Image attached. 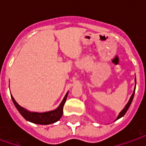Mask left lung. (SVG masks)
Here are the masks:
<instances>
[{
    "label": "left lung",
    "instance_id": "1",
    "mask_svg": "<svg viewBox=\"0 0 146 146\" xmlns=\"http://www.w3.org/2000/svg\"><path fill=\"white\" fill-rule=\"evenodd\" d=\"M135 81H136V80H135ZM136 88V87H135ZM134 93H135V90H134V92H133V93H132V97L130 98V99H129V101H128V102H127V104L126 106H125V107L123 108V110L121 111L120 113H119V116L117 117V119H119V118H121V117H123V115L126 114V112L127 111V110H128V108H129V106H130V105H131V103H132V99H133V97H134Z\"/></svg>",
    "mask_w": 146,
    "mask_h": 146
}]
</instances>
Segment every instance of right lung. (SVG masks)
<instances>
[{
  "instance_id": "1",
  "label": "right lung",
  "mask_w": 146,
  "mask_h": 146,
  "mask_svg": "<svg viewBox=\"0 0 146 146\" xmlns=\"http://www.w3.org/2000/svg\"><path fill=\"white\" fill-rule=\"evenodd\" d=\"M66 98H67V93L66 94V96L63 98L62 103L60 104V106L56 110L48 111V112H44V113H37V112L27 111L24 108L21 107L19 105L15 102L14 98L11 96V98L13 100L14 106H16V108L18 109L20 114L23 115V117L25 119L30 121V122H32L34 123L44 124V125L53 123L58 121L61 119L62 115L63 114V106H64L65 102H66Z\"/></svg>"
}]
</instances>
